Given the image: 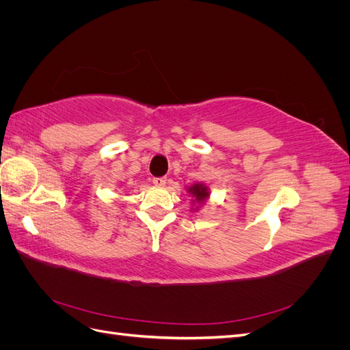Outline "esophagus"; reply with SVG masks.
I'll return each instance as SVG.
<instances>
[{
    "mask_svg": "<svg viewBox=\"0 0 350 350\" xmlns=\"http://www.w3.org/2000/svg\"><path fill=\"white\" fill-rule=\"evenodd\" d=\"M153 184L157 187H163L166 184V178L161 176V178H153Z\"/></svg>",
    "mask_w": 350,
    "mask_h": 350,
    "instance_id": "obj_1",
    "label": "esophagus"
}]
</instances>
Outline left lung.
<instances>
[{"mask_svg":"<svg viewBox=\"0 0 350 350\" xmlns=\"http://www.w3.org/2000/svg\"><path fill=\"white\" fill-rule=\"evenodd\" d=\"M189 193H191V194L196 197L197 203H203V201L208 197L207 188H206L204 185H201V184H196V185H193L191 188H189ZM196 200H194V201H196Z\"/></svg>","mask_w":350,"mask_h":350,"instance_id":"8db88e82","label":"left lung"}]
</instances>
